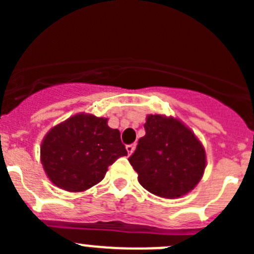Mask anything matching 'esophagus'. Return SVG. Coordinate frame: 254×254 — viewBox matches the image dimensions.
Segmentation results:
<instances>
[{
	"mask_svg": "<svg viewBox=\"0 0 254 254\" xmlns=\"http://www.w3.org/2000/svg\"><path fill=\"white\" fill-rule=\"evenodd\" d=\"M134 149H136V143H129V145H127V146H126V150H127V152H128L129 155L133 152Z\"/></svg>",
	"mask_w": 254,
	"mask_h": 254,
	"instance_id": "1",
	"label": "esophagus"
}]
</instances>
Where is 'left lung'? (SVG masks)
<instances>
[{
  "mask_svg": "<svg viewBox=\"0 0 254 254\" xmlns=\"http://www.w3.org/2000/svg\"><path fill=\"white\" fill-rule=\"evenodd\" d=\"M146 134L138 140L128 161L145 190L177 198L194 188L206 167L205 149L193 132L172 117L150 114Z\"/></svg>",
  "mask_w": 254,
  "mask_h": 254,
  "instance_id": "obj_1",
  "label": "left lung"
}]
</instances>
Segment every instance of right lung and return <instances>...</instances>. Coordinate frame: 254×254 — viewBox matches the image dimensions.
<instances>
[{"mask_svg": "<svg viewBox=\"0 0 254 254\" xmlns=\"http://www.w3.org/2000/svg\"><path fill=\"white\" fill-rule=\"evenodd\" d=\"M107 118L77 114L53 127L40 147L42 164L52 183L81 192L104 178L108 167L127 155L118 129Z\"/></svg>", "mask_w": 254, "mask_h": 254, "instance_id": "1", "label": "right lung"}]
</instances>
